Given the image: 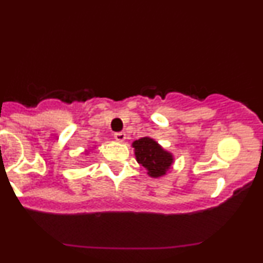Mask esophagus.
I'll return each instance as SVG.
<instances>
[{"mask_svg": "<svg viewBox=\"0 0 263 263\" xmlns=\"http://www.w3.org/2000/svg\"><path fill=\"white\" fill-rule=\"evenodd\" d=\"M115 140L119 142H123L126 140V134L125 132H119V134H115Z\"/></svg>", "mask_w": 263, "mask_h": 263, "instance_id": "34e87169", "label": "esophagus"}]
</instances>
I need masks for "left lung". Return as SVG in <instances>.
I'll return each mask as SVG.
<instances>
[{"mask_svg":"<svg viewBox=\"0 0 263 263\" xmlns=\"http://www.w3.org/2000/svg\"><path fill=\"white\" fill-rule=\"evenodd\" d=\"M137 163L146 168L151 178H162L167 176L174 163V156L170 151L164 149L155 138L142 137L132 143Z\"/></svg>","mask_w":263,"mask_h":263,"instance_id":"1","label":"left lung"}]
</instances>
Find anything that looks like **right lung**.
<instances>
[{
	"instance_id": "right-lung-1",
	"label": "right lung",
	"mask_w": 263,
	"mask_h": 263,
	"mask_svg": "<svg viewBox=\"0 0 263 263\" xmlns=\"http://www.w3.org/2000/svg\"><path fill=\"white\" fill-rule=\"evenodd\" d=\"M90 151H91V148H87V149H86L85 152H84V153H85V155L87 156V155H89V152H90Z\"/></svg>"
}]
</instances>
